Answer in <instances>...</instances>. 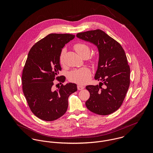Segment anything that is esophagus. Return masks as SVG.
Wrapping results in <instances>:
<instances>
[{
  "instance_id": "34e87169",
  "label": "esophagus",
  "mask_w": 153,
  "mask_h": 153,
  "mask_svg": "<svg viewBox=\"0 0 153 153\" xmlns=\"http://www.w3.org/2000/svg\"><path fill=\"white\" fill-rule=\"evenodd\" d=\"M77 88H78V90H82V89H83L84 88V87L83 86H81V85H78L77 86Z\"/></svg>"
}]
</instances>
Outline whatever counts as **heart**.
<instances>
[{
  "label": "heart",
  "mask_w": 153,
  "mask_h": 153,
  "mask_svg": "<svg viewBox=\"0 0 153 153\" xmlns=\"http://www.w3.org/2000/svg\"><path fill=\"white\" fill-rule=\"evenodd\" d=\"M76 52L82 56L85 53L89 54V48L86 44L78 43L74 46ZM66 52L65 48H64L61 53L59 61L61 64H64V57ZM91 77V70L88 68H82L74 70L70 72L69 79L71 81L80 85H84L89 81Z\"/></svg>",
  "instance_id": "obj_1"
}]
</instances>
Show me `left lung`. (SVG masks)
<instances>
[{
  "instance_id": "8db88e82",
  "label": "left lung",
  "mask_w": 153,
  "mask_h": 153,
  "mask_svg": "<svg viewBox=\"0 0 153 153\" xmlns=\"http://www.w3.org/2000/svg\"><path fill=\"white\" fill-rule=\"evenodd\" d=\"M76 37L94 44L99 52L95 79L101 82L99 85L85 87L90 93L86 107L95 114L109 115L121 107L130 86V68L125 51L117 41L100 29L80 32Z\"/></svg>"
}]
</instances>
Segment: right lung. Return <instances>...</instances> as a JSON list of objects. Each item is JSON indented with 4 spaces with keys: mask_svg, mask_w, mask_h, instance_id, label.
<instances>
[{
    "mask_svg": "<svg viewBox=\"0 0 153 153\" xmlns=\"http://www.w3.org/2000/svg\"><path fill=\"white\" fill-rule=\"evenodd\" d=\"M75 38L68 33H51L30 49L22 72V89L28 105L38 118L46 121L62 117L68 107L69 96L77 91L74 83L53 87L54 80L64 82L59 57L65 45Z\"/></svg>",
    "mask_w": 153,
    "mask_h": 153,
    "instance_id": "obj_1",
    "label": "right lung"
}]
</instances>
